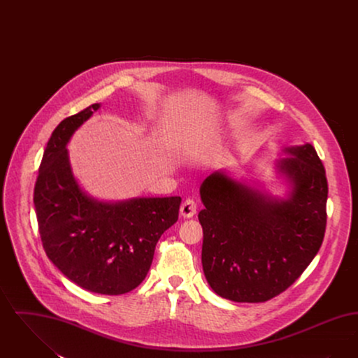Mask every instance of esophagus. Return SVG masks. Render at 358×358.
I'll use <instances>...</instances> for the list:
<instances>
[{
	"label": "esophagus",
	"mask_w": 358,
	"mask_h": 358,
	"mask_svg": "<svg viewBox=\"0 0 358 358\" xmlns=\"http://www.w3.org/2000/svg\"><path fill=\"white\" fill-rule=\"evenodd\" d=\"M196 210H197V204L192 200V199H187L180 208V215L184 217V219H190L196 215Z\"/></svg>",
	"instance_id": "34e87169"
}]
</instances>
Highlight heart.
Wrapping results in <instances>:
<instances>
[{"mask_svg": "<svg viewBox=\"0 0 358 358\" xmlns=\"http://www.w3.org/2000/svg\"><path fill=\"white\" fill-rule=\"evenodd\" d=\"M196 138H197V133H194V131H192V130H187V131L181 133L180 136H177V139H176V148H177V150H184L192 142H194Z\"/></svg>", "mask_w": 358, "mask_h": 358, "instance_id": "obj_1", "label": "heart"}]
</instances>
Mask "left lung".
<instances>
[{"label":"left lung","mask_w":358,"mask_h":358,"mask_svg":"<svg viewBox=\"0 0 358 358\" xmlns=\"http://www.w3.org/2000/svg\"><path fill=\"white\" fill-rule=\"evenodd\" d=\"M282 154L286 157L273 164L282 194L224 169L200 187L201 263L208 285L222 298L266 302L289 289L321 248L324 165L310 143L285 148Z\"/></svg>","instance_id":"left-lung-1"}]
</instances>
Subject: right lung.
<instances>
[{"label": "right lung", "instance_id": "add662e5", "mask_svg": "<svg viewBox=\"0 0 358 358\" xmlns=\"http://www.w3.org/2000/svg\"><path fill=\"white\" fill-rule=\"evenodd\" d=\"M99 108L94 103L53 130L34 185V209L45 254L62 273L91 292L120 295L146 278L157 241L178 219L181 197L103 201L80 187L67 145Z\"/></svg>", "mask_w": 358, "mask_h": 358}]
</instances>
